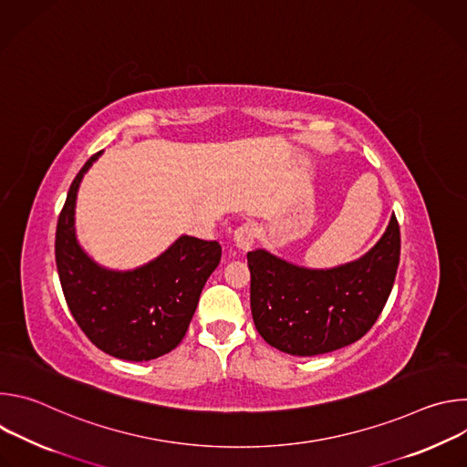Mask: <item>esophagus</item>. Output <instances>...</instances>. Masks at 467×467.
Returning a JSON list of instances; mask_svg holds the SVG:
<instances>
[{
  "instance_id": "1",
  "label": "esophagus",
  "mask_w": 467,
  "mask_h": 467,
  "mask_svg": "<svg viewBox=\"0 0 467 467\" xmlns=\"http://www.w3.org/2000/svg\"><path fill=\"white\" fill-rule=\"evenodd\" d=\"M234 244L238 249L242 251H247L251 249V245L254 244V238H256V229L253 223H244L240 225L236 231H234Z\"/></svg>"
}]
</instances>
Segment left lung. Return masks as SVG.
<instances>
[{"instance_id":"1","label":"left lung","mask_w":467,"mask_h":467,"mask_svg":"<svg viewBox=\"0 0 467 467\" xmlns=\"http://www.w3.org/2000/svg\"><path fill=\"white\" fill-rule=\"evenodd\" d=\"M401 233L397 218L362 258L332 270H305L264 249L247 253L251 314L272 348L312 357L346 348L373 327L391 292Z\"/></svg>"}]
</instances>
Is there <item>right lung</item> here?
I'll use <instances>...</instances> for the list:
<instances>
[{
	"instance_id": "add662e5",
	"label": "right lung",
	"mask_w": 467,
	"mask_h": 467,
	"mask_svg": "<svg viewBox=\"0 0 467 467\" xmlns=\"http://www.w3.org/2000/svg\"><path fill=\"white\" fill-rule=\"evenodd\" d=\"M92 155L76 175L58 214L55 260L68 308L87 338L110 357L142 362L162 357L184 338L199 296L222 258L216 240L181 236L135 272H109L78 245L74 207Z\"/></svg>"
}]
</instances>
